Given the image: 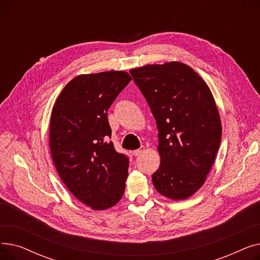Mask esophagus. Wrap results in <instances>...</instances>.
Listing matches in <instances>:
<instances>
[{"label": "esophagus", "mask_w": 260, "mask_h": 260, "mask_svg": "<svg viewBox=\"0 0 260 260\" xmlns=\"http://www.w3.org/2000/svg\"><path fill=\"white\" fill-rule=\"evenodd\" d=\"M144 151H145V147H144V146H141L139 149H136V151H134V152H133V155L136 156V157L140 156Z\"/></svg>", "instance_id": "esophagus-1"}]
</instances>
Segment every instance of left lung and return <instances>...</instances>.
Returning a JSON list of instances; mask_svg holds the SVG:
<instances>
[{
    "mask_svg": "<svg viewBox=\"0 0 260 260\" xmlns=\"http://www.w3.org/2000/svg\"><path fill=\"white\" fill-rule=\"evenodd\" d=\"M159 131L157 192L185 200L206 182L221 141V121L213 93L192 67L172 61L129 71Z\"/></svg>",
    "mask_w": 260,
    "mask_h": 260,
    "instance_id": "8db88e82",
    "label": "left lung"
}]
</instances>
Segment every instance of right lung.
Returning <instances> with one entry per match:
<instances>
[{"mask_svg": "<svg viewBox=\"0 0 260 260\" xmlns=\"http://www.w3.org/2000/svg\"><path fill=\"white\" fill-rule=\"evenodd\" d=\"M131 80L123 71L79 75L52 106L53 165L70 192L94 211L113 208L124 194L128 159L108 141L112 129L107 111Z\"/></svg>", "mask_w": 260, "mask_h": 260, "instance_id": "right-lung-1", "label": "right lung"}]
</instances>
